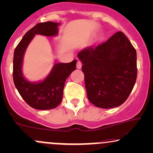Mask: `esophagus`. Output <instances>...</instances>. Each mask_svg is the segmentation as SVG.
I'll list each match as a JSON object with an SVG mask.
<instances>
[{
  "label": "esophagus",
  "mask_w": 153,
  "mask_h": 153,
  "mask_svg": "<svg viewBox=\"0 0 153 153\" xmlns=\"http://www.w3.org/2000/svg\"><path fill=\"white\" fill-rule=\"evenodd\" d=\"M76 68L78 69H80L82 68V62L80 61V60H78V62H77Z\"/></svg>",
  "instance_id": "esophagus-1"
}]
</instances>
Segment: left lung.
I'll list each match as a JSON object with an SVG mask.
<instances>
[{"instance_id": "left-lung-1", "label": "left lung", "mask_w": 153, "mask_h": 153, "mask_svg": "<svg viewBox=\"0 0 153 153\" xmlns=\"http://www.w3.org/2000/svg\"><path fill=\"white\" fill-rule=\"evenodd\" d=\"M78 57L83 64L88 99L93 105L109 109L127 100L137 80V51L122 32L95 48L81 50Z\"/></svg>"}]
</instances>
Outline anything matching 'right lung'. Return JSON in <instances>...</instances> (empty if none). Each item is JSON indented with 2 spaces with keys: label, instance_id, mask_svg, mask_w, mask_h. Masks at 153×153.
<instances>
[{
  "label": "right lung",
  "instance_id": "add662e5",
  "mask_svg": "<svg viewBox=\"0 0 153 153\" xmlns=\"http://www.w3.org/2000/svg\"><path fill=\"white\" fill-rule=\"evenodd\" d=\"M59 25L53 22L38 23L27 32L14 50L13 60L14 85L27 104L37 110H51L61 103L65 80L76 68V59L70 63L55 62L46 78L39 82H30L23 75L22 63L25 51L35 36H56Z\"/></svg>",
  "mask_w": 153,
  "mask_h": 153
}]
</instances>
